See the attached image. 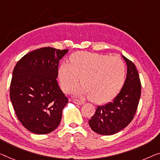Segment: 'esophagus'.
<instances>
[{
    "instance_id": "obj_1",
    "label": "esophagus",
    "mask_w": 160,
    "mask_h": 160,
    "mask_svg": "<svg viewBox=\"0 0 160 160\" xmlns=\"http://www.w3.org/2000/svg\"><path fill=\"white\" fill-rule=\"evenodd\" d=\"M72 102L74 103L75 104H78V105H82L84 104V102L82 101H80V100H77V99H74Z\"/></svg>"
}]
</instances>
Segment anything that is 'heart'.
<instances>
[{"label":"heart","instance_id":"b5f03b06","mask_svg":"<svg viewBox=\"0 0 160 160\" xmlns=\"http://www.w3.org/2000/svg\"><path fill=\"white\" fill-rule=\"evenodd\" d=\"M126 70L123 61L117 57L88 52H77L70 57V64L62 63L57 71L61 88L71 92L79 84L78 95L90 96L95 103L112 101L122 88Z\"/></svg>","mask_w":160,"mask_h":160}]
</instances>
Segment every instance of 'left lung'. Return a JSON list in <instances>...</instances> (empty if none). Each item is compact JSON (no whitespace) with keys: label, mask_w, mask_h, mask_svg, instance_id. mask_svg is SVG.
Listing matches in <instances>:
<instances>
[{"label":"left lung","mask_w":160,"mask_h":160,"mask_svg":"<svg viewBox=\"0 0 160 160\" xmlns=\"http://www.w3.org/2000/svg\"><path fill=\"white\" fill-rule=\"evenodd\" d=\"M122 57L127 65V73L121 91L110 103L98 106L88 121L91 129L101 135L114 134L129 124L141 96V82L136 66L126 57Z\"/></svg>","instance_id":"1"}]
</instances>
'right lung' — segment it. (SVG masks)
Listing matches in <instances>:
<instances>
[{
    "mask_svg": "<svg viewBox=\"0 0 160 160\" xmlns=\"http://www.w3.org/2000/svg\"><path fill=\"white\" fill-rule=\"evenodd\" d=\"M68 49L43 47L23 56L13 69L10 98L18 120L31 132L46 134L59 126L68 100L57 83L59 60Z\"/></svg>",
    "mask_w": 160,
    "mask_h": 160,
    "instance_id": "obj_1",
    "label": "right lung"
}]
</instances>
